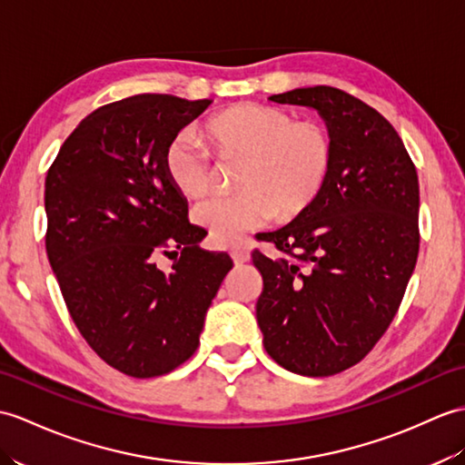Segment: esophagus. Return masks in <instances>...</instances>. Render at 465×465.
<instances>
[{"instance_id": "34e87169", "label": "esophagus", "mask_w": 465, "mask_h": 465, "mask_svg": "<svg viewBox=\"0 0 465 465\" xmlns=\"http://www.w3.org/2000/svg\"><path fill=\"white\" fill-rule=\"evenodd\" d=\"M230 255H232V259H233V263H235V265H243V263L250 262V253L243 252V250H240V247H235V250H232V252H230Z\"/></svg>"}]
</instances>
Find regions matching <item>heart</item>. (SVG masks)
Returning a JSON list of instances; mask_svg holds the SVG:
<instances>
[{
    "label": "heart",
    "instance_id": "obj_1",
    "mask_svg": "<svg viewBox=\"0 0 465 465\" xmlns=\"http://www.w3.org/2000/svg\"><path fill=\"white\" fill-rule=\"evenodd\" d=\"M202 136L218 164H240L233 182L240 193L203 202L193 210V222L218 247L235 245L243 233L273 218H299L327 188L334 143L319 123H295V116L279 106L245 103L210 116ZM162 166L183 200H200L212 188L210 160L186 134L166 146Z\"/></svg>",
    "mask_w": 465,
    "mask_h": 465
}]
</instances>
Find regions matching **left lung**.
Listing matches in <instances>:
<instances>
[{"mask_svg": "<svg viewBox=\"0 0 465 465\" xmlns=\"http://www.w3.org/2000/svg\"><path fill=\"white\" fill-rule=\"evenodd\" d=\"M269 99L315 109L334 164L315 206L265 233L282 255H252L257 325L283 369L331 376L362 361L401 307L420 247L418 174L394 126L352 94L319 84Z\"/></svg>", "mask_w": 465, "mask_h": 465, "instance_id": "1", "label": "left lung"}]
</instances>
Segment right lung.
<instances>
[{"mask_svg":"<svg viewBox=\"0 0 465 465\" xmlns=\"http://www.w3.org/2000/svg\"><path fill=\"white\" fill-rule=\"evenodd\" d=\"M210 104L172 94L104 104L64 140L45 178V245L64 303L89 347L134 379L190 359L233 267L228 253L200 250L188 202L162 166ZM158 254L181 257L164 274Z\"/></svg>","mask_w":465,"mask_h":465,"instance_id":"right-lung-1","label":"right lung"}]
</instances>
